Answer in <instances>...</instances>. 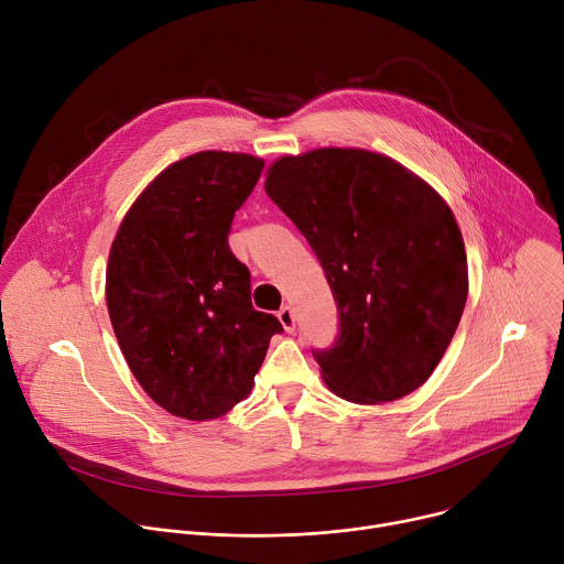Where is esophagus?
<instances>
[{
    "label": "esophagus",
    "instance_id": "1",
    "mask_svg": "<svg viewBox=\"0 0 564 564\" xmlns=\"http://www.w3.org/2000/svg\"><path fill=\"white\" fill-rule=\"evenodd\" d=\"M276 316H279V321H281V326H283L285 333H294V328H296V316H294V310H292L290 305H283Z\"/></svg>",
    "mask_w": 564,
    "mask_h": 564
}]
</instances>
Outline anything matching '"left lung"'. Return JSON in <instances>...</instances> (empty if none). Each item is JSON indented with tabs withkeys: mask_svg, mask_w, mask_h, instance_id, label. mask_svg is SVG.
<instances>
[{
	"mask_svg": "<svg viewBox=\"0 0 564 564\" xmlns=\"http://www.w3.org/2000/svg\"><path fill=\"white\" fill-rule=\"evenodd\" d=\"M265 176L339 305L337 346L314 352L326 386L366 406L417 390L468 294L464 238L446 200L397 160L357 147L281 155Z\"/></svg>",
	"mask_w": 564,
	"mask_h": 564,
	"instance_id": "obj_1",
	"label": "left lung"
}]
</instances>
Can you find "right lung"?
Returning <instances> with one entry per match:
<instances>
[{
	"label": "right lung",
	"mask_w": 564,
	"mask_h": 564,
	"mask_svg": "<svg viewBox=\"0 0 564 564\" xmlns=\"http://www.w3.org/2000/svg\"><path fill=\"white\" fill-rule=\"evenodd\" d=\"M263 165L236 151L178 160L142 189L111 243L105 292L118 346L142 390L181 420H216L243 401L283 330L252 307L250 272L227 246Z\"/></svg>",
	"instance_id": "right-lung-1"
}]
</instances>
